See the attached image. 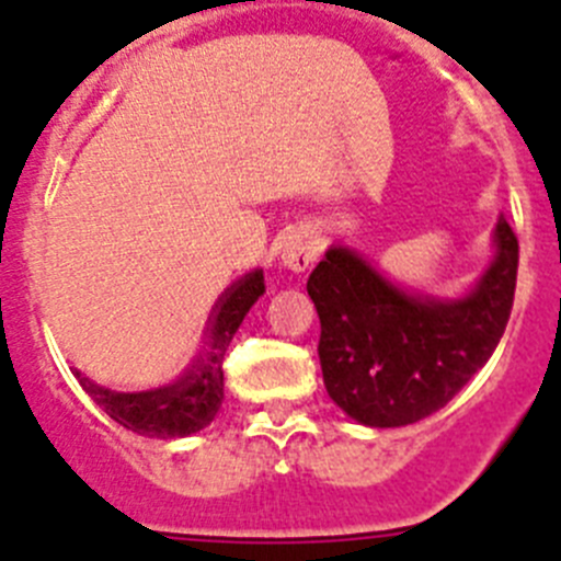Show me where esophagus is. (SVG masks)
I'll return each mask as SVG.
<instances>
[{
	"label": "esophagus",
	"mask_w": 561,
	"mask_h": 561,
	"mask_svg": "<svg viewBox=\"0 0 561 561\" xmlns=\"http://www.w3.org/2000/svg\"><path fill=\"white\" fill-rule=\"evenodd\" d=\"M277 257H280V264L284 270L289 272H309L317 261V244L314 236L304 227H291L280 236V244H277Z\"/></svg>",
	"instance_id": "34e87169"
}]
</instances>
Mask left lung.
Masks as SVG:
<instances>
[{"mask_svg": "<svg viewBox=\"0 0 561 561\" xmlns=\"http://www.w3.org/2000/svg\"><path fill=\"white\" fill-rule=\"evenodd\" d=\"M519 244L494 227V257L463 297L396 286L348 247H331L309 275L320 317L325 390L365 427H404L440 410L497 348L517 286Z\"/></svg>", "mask_w": 561, "mask_h": 561, "instance_id": "left-lung-1", "label": "left lung"}]
</instances>
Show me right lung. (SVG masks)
Listing matches in <instances>:
<instances>
[{"instance_id": "add662e5", "label": "right lung", "mask_w": 561, "mask_h": 561, "mask_svg": "<svg viewBox=\"0 0 561 561\" xmlns=\"http://www.w3.org/2000/svg\"><path fill=\"white\" fill-rule=\"evenodd\" d=\"M264 291V270L250 272L238 284H232L216 304L202 354L171 385L137 390V393H121V390L101 388L98 381L87 379L81 370H76L81 388L92 396L95 404L106 410L108 419L137 435L185 438V435L199 433L216 419L221 401H225V370H221V365H225L227 345H230L238 325L244 323L247 311Z\"/></svg>"}]
</instances>
